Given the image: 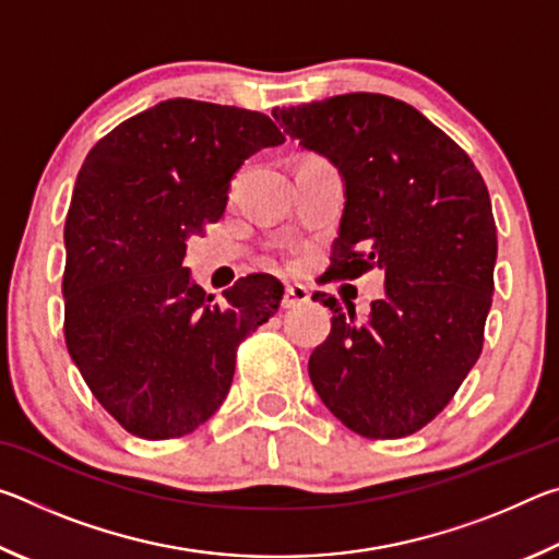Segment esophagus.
Returning <instances> with one entry per match:
<instances>
[{
    "label": "esophagus",
    "mask_w": 559,
    "mask_h": 559,
    "mask_svg": "<svg viewBox=\"0 0 559 559\" xmlns=\"http://www.w3.org/2000/svg\"><path fill=\"white\" fill-rule=\"evenodd\" d=\"M310 300V293H308V288L306 286H286V290H283V300H281V306L283 308H298V306H306V302Z\"/></svg>",
    "instance_id": "esophagus-1"
}]
</instances>
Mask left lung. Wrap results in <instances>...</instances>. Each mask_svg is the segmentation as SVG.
Instances as JSON below:
<instances>
[{"mask_svg": "<svg viewBox=\"0 0 559 559\" xmlns=\"http://www.w3.org/2000/svg\"><path fill=\"white\" fill-rule=\"evenodd\" d=\"M273 118L343 177L328 278L384 273V298L367 318L316 293L333 328L310 355V382L359 437H409L451 402L484 349L498 257L484 177L447 132L380 93L273 108Z\"/></svg>", "mask_w": 559, "mask_h": 559, "instance_id": "left-lung-1", "label": "left lung"}]
</instances>
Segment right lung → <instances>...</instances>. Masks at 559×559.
<instances>
[{
    "instance_id": "obj_1",
    "label": "right lung",
    "mask_w": 559,
    "mask_h": 559,
    "mask_svg": "<svg viewBox=\"0 0 559 559\" xmlns=\"http://www.w3.org/2000/svg\"><path fill=\"white\" fill-rule=\"evenodd\" d=\"M283 135L263 112L173 98L98 140L66 216V347L132 437L194 431L229 394L236 347L276 313L281 281L253 273L214 302L182 266L226 210L243 159Z\"/></svg>"
}]
</instances>
